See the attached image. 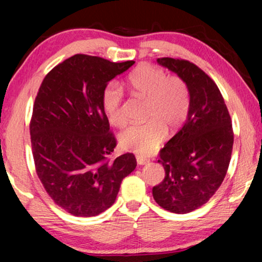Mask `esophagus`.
<instances>
[{"instance_id": "34e87169", "label": "esophagus", "mask_w": 262, "mask_h": 262, "mask_svg": "<svg viewBox=\"0 0 262 262\" xmlns=\"http://www.w3.org/2000/svg\"><path fill=\"white\" fill-rule=\"evenodd\" d=\"M148 162H149V160L145 159V157L137 156V163L139 164V166H144V164H146Z\"/></svg>"}]
</instances>
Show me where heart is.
Instances as JSON below:
<instances>
[{
	"label": "heart",
	"mask_w": 262,
	"mask_h": 262,
	"mask_svg": "<svg viewBox=\"0 0 262 262\" xmlns=\"http://www.w3.org/2000/svg\"><path fill=\"white\" fill-rule=\"evenodd\" d=\"M126 85L131 94L146 99L148 121L127 127L121 132L119 143L128 151L149 155L162 143L166 130L175 132L187 118L191 102L188 87L180 77L167 76L166 71L149 64H142L132 70ZM101 102L110 124L123 126V93L116 83L106 85Z\"/></svg>",
	"instance_id": "obj_1"
}]
</instances>
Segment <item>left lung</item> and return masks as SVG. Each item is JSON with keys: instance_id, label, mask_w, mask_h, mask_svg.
I'll list each match as a JSON object with an SVG mask.
<instances>
[{"instance_id": "8db88e82", "label": "left lung", "mask_w": 262, "mask_h": 262, "mask_svg": "<svg viewBox=\"0 0 262 262\" xmlns=\"http://www.w3.org/2000/svg\"><path fill=\"white\" fill-rule=\"evenodd\" d=\"M156 62L185 81L191 102L184 126L161 149L166 174L152 195L164 210L188 213L209 202L224 180L234 144L231 119L217 84L195 64L168 57Z\"/></svg>"}]
</instances>
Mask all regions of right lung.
<instances>
[{
    "mask_svg": "<svg viewBox=\"0 0 262 262\" xmlns=\"http://www.w3.org/2000/svg\"><path fill=\"white\" fill-rule=\"evenodd\" d=\"M134 64L75 55L39 88L30 125L35 169L53 202L76 217L112 206L123 179L137 166L130 152L108 159L117 142L101 102L108 82Z\"/></svg>",
    "mask_w": 262,
    "mask_h": 262,
    "instance_id": "obj_1",
    "label": "right lung"
}]
</instances>
